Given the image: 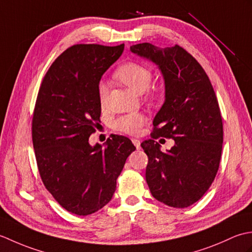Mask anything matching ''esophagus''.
Returning a JSON list of instances; mask_svg holds the SVG:
<instances>
[{"label": "esophagus", "instance_id": "34e87169", "mask_svg": "<svg viewBox=\"0 0 252 252\" xmlns=\"http://www.w3.org/2000/svg\"><path fill=\"white\" fill-rule=\"evenodd\" d=\"M132 143L134 144V146H135L137 149L141 148V141H140V140H137V138H132Z\"/></svg>", "mask_w": 252, "mask_h": 252}]
</instances>
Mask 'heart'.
<instances>
[{
	"label": "heart",
	"instance_id": "1",
	"mask_svg": "<svg viewBox=\"0 0 252 252\" xmlns=\"http://www.w3.org/2000/svg\"><path fill=\"white\" fill-rule=\"evenodd\" d=\"M115 77L121 81L127 88L131 89L135 93H143L146 91L152 82L153 72L147 66L138 63H126L120 66L115 72ZM108 85L105 82H99L97 87L98 100L100 106L106 103ZM151 95L155 92L151 91ZM146 117L142 112H131L125 116H121L114 123V127L119 132L126 133V134H137L141 131L142 126L145 125Z\"/></svg>",
	"mask_w": 252,
	"mask_h": 252
}]
</instances>
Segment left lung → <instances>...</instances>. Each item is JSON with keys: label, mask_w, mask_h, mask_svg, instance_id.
<instances>
[{"label": "left lung", "mask_w": 252, "mask_h": 252, "mask_svg": "<svg viewBox=\"0 0 252 252\" xmlns=\"http://www.w3.org/2000/svg\"><path fill=\"white\" fill-rule=\"evenodd\" d=\"M130 50L156 63L164 80V103L153 121L152 138L141 144L148 156L149 190L164 205L189 207L209 189L220 164L223 123L216 93L200 63L183 47L141 43ZM159 136L176 142L167 153L154 142Z\"/></svg>", "instance_id": "1"}]
</instances>
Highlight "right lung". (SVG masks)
<instances>
[{"label":"right lung","instance_id":"obj_1","mask_svg":"<svg viewBox=\"0 0 252 252\" xmlns=\"http://www.w3.org/2000/svg\"><path fill=\"white\" fill-rule=\"evenodd\" d=\"M125 44H77L56 58L42 81L32 119V142L42 182L67 211L89 216L107 205L135 146L112 136L91 146L99 125L97 87Z\"/></svg>","mask_w":252,"mask_h":252}]
</instances>
